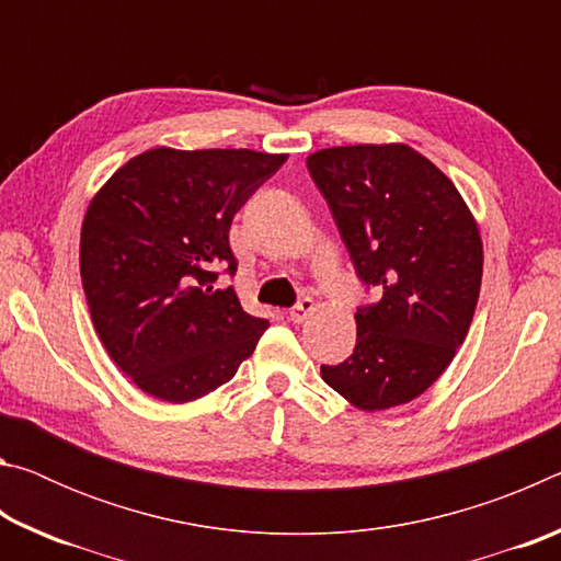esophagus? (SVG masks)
<instances>
[{"label": "esophagus", "mask_w": 561, "mask_h": 561, "mask_svg": "<svg viewBox=\"0 0 561 561\" xmlns=\"http://www.w3.org/2000/svg\"><path fill=\"white\" fill-rule=\"evenodd\" d=\"M311 311H314V299L311 297H304L299 299L294 307L289 309V319L294 321V324H301V321H307L311 317Z\"/></svg>", "instance_id": "obj_1"}]
</instances>
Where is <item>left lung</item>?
<instances>
[{
	"mask_svg": "<svg viewBox=\"0 0 561 561\" xmlns=\"http://www.w3.org/2000/svg\"><path fill=\"white\" fill-rule=\"evenodd\" d=\"M358 279L354 354L321 378L360 411L403 405L438 381L468 336L482 282L478 222L453 180L405 144L307 158Z\"/></svg>",
	"mask_w": 561,
	"mask_h": 561,
	"instance_id": "8db88e82",
	"label": "left lung"
}]
</instances>
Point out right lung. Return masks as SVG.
<instances>
[{
  "instance_id": "obj_1",
  "label": "right lung",
  "mask_w": 561,
  "mask_h": 561,
  "mask_svg": "<svg viewBox=\"0 0 561 561\" xmlns=\"http://www.w3.org/2000/svg\"><path fill=\"white\" fill-rule=\"evenodd\" d=\"M287 156L153 148L108 178L81 225V282L101 344L140 391L187 403L230 381L267 319L220 277L230 225Z\"/></svg>"
}]
</instances>
